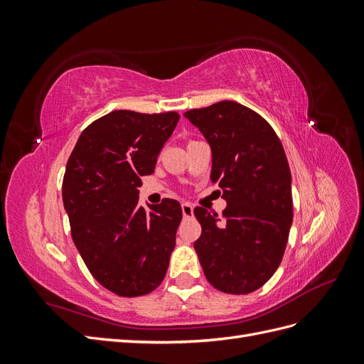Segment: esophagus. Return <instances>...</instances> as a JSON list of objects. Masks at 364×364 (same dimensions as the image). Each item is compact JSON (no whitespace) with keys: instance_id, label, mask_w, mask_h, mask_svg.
I'll return each instance as SVG.
<instances>
[{"instance_id":"obj_1","label":"esophagus","mask_w":364,"mask_h":364,"mask_svg":"<svg viewBox=\"0 0 364 364\" xmlns=\"http://www.w3.org/2000/svg\"><path fill=\"white\" fill-rule=\"evenodd\" d=\"M182 214L183 217H193L194 206L191 203H182Z\"/></svg>"}]
</instances>
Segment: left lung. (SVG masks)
<instances>
[{
    "mask_svg": "<svg viewBox=\"0 0 364 364\" xmlns=\"http://www.w3.org/2000/svg\"><path fill=\"white\" fill-rule=\"evenodd\" d=\"M213 150V182L228 206L194 215L202 235L194 243L208 282L228 294L258 290L277 272L293 220L291 173L273 127L235 102H218L183 114Z\"/></svg>",
    "mask_w": 364,
    "mask_h": 364,
    "instance_id": "obj_1",
    "label": "left lung"
}]
</instances>
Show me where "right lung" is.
Segmentation results:
<instances>
[{
    "instance_id": "right-lung-1",
    "label": "right lung",
    "mask_w": 364,
    "mask_h": 364,
    "mask_svg": "<svg viewBox=\"0 0 364 364\" xmlns=\"http://www.w3.org/2000/svg\"><path fill=\"white\" fill-rule=\"evenodd\" d=\"M178 121V112L114 111L82 132L67 162L62 197L73 241L92 277L118 296L149 294L168 269L181 203L162 199L147 211L138 188Z\"/></svg>"
}]
</instances>
